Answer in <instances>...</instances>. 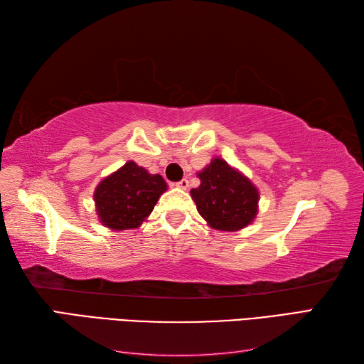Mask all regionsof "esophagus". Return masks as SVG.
Masks as SVG:
<instances>
[{"mask_svg": "<svg viewBox=\"0 0 364 364\" xmlns=\"http://www.w3.org/2000/svg\"><path fill=\"white\" fill-rule=\"evenodd\" d=\"M175 186L178 188V189H188L189 188V181L186 180V178H183L181 181H178V183H175Z\"/></svg>", "mask_w": 364, "mask_h": 364, "instance_id": "obj_1", "label": "esophagus"}]
</instances>
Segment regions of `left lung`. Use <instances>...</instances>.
Returning <instances> with one entry per match:
<instances>
[{
    "mask_svg": "<svg viewBox=\"0 0 364 364\" xmlns=\"http://www.w3.org/2000/svg\"><path fill=\"white\" fill-rule=\"evenodd\" d=\"M200 186L191 189L197 211L219 231L242 230L258 214V188L222 158H214L198 172Z\"/></svg>",
    "mask_w": 364,
    "mask_h": 364,
    "instance_id": "8db88e82",
    "label": "left lung"
}]
</instances>
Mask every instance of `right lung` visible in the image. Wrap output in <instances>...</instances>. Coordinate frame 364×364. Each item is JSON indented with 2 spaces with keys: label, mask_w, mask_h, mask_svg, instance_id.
<instances>
[{
  "label": "right lung",
  "mask_w": 364,
  "mask_h": 364,
  "mask_svg": "<svg viewBox=\"0 0 364 364\" xmlns=\"http://www.w3.org/2000/svg\"><path fill=\"white\" fill-rule=\"evenodd\" d=\"M166 191L167 183L161 175H151L134 161H128L97 186L94 200L98 219L114 231L137 228Z\"/></svg>",
  "instance_id": "add662e5"
}]
</instances>
